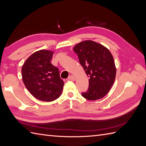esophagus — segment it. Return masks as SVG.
Masks as SVG:
<instances>
[{
  "label": "esophagus",
  "mask_w": 146,
  "mask_h": 146,
  "mask_svg": "<svg viewBox=\"0 0 146 146\" xmlns=\"http://www.w3.org/2000/svg\"><path fill=\"white\" fill-rule=\"evenodd\" d=\"M75 79H75V77H74V76H72V75L69 76V77H68V80H69L74 81V80H75Z\"/></svg>",
  "instance_id": "obj_1"
}]
</instances>
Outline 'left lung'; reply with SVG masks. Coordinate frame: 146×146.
<instances>
[{"label":"left lung","instance_id":"1","mask_svg":"<svg viewBox=\"0 0 146 146\" xmlns=\"http://www.w3.org/2000/svg\"><path fill=\"white\" fill-rule=\"evenodd\" d=\"M74 51L89 77V85L82 95L89 100L100 99L108 93L115 82L116 67L108 49L97 42L87 40L76 44Z\"/></svg>","mask_w":146,"mask_h":146}]
</instances>
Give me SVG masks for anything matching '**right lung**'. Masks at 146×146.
I'll use <instances>...</instances> for the list:
<instances>
[{
	"mask_svg": "<svg viewBox=\"0 0 146 146\" xmlns=\"http://www.w3.org/2000/svg\"><path fill=\"white\" fill-rule=\"evenodd\" d=\"M52 55V51L42 49L32 54L22 66L25 85L34 97L41 101H54L62 92L64 82L59 69L51 63Z\"/></svg>",
	"mask_w": 146,
	"mask_h": 146,
	"instance_id": "add662e5",
	"label": "right lung"
}]
</instances>
